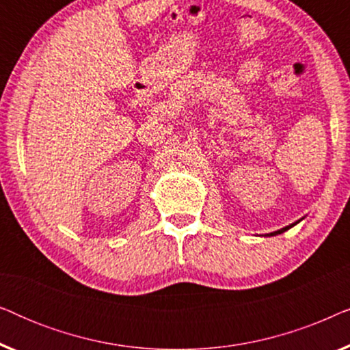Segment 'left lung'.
Returning <instances> with one entry per match:
<instances>
[{
	"mask_svg": "<svg viewBox=\"0 0 350 350\" xmlns=\"http://www.w3.org/2000/svg\"><path fill=\"white\" fill-rule=\"evenodd\" d=\"M296 223H298V221H296ZM296 223H293V224H290V226H286V228H282V229H279V231H275V232H271V234H267V236H277V234H282V232H285L286 231V229H290L291 226H295V224Z\"/></svg>",
	"mask_w": 350,
	"mask_h": 350,
	"instance_id": "8db88e82",
	"label": "left lung"
}]
</instances>
